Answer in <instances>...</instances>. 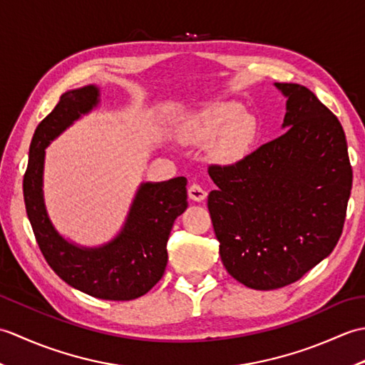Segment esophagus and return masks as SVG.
<instances>
[{
  "label": "esophagus",
  "mask_w": 365,
  "mask_h": 365,
  "mask_svg": "<svg viewBox=\"0 0 365 365\" xmlns=\"http://www.w3.org/2000/svg\"><path fill=\"white\" fill-rule=\"evenodd\" d=\"M188 196H190V199L196 200V202H202V200L207 197V191L200 187V185L192 183L188 188Z\"/></svg>",
  "instance_id": "34e87169"
}]
</instances>
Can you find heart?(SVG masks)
Listing matches in <instances>:
<instances>
[{"instance_id":"heart-1","label":"heart","mask_w":365,"mask_h":365,"mask_svg":"<svg viewBox=\"0 0 365 365\" xmlns=\"http://www.w3.org/2000/svg\"><path fill=\"white\" fill-rule=\"evenodd\" d=\"M180 139L190 144L213 141L216 157L222 161H237L250 150L257 136V120L245 113L243 106L232 102L208 105L191 114L178 130Z\"/></svg>"}]
</instances>
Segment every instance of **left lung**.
<instances>
[{
	"instance_id": "1",
	"label": "left lung",
	"mask_w": 365,
	"mask_h": 365,
	"mask_svg": "<svg viewBox=\"0 0 365 365\" xmlns=\"http://www.w3.org/2000/svg\"><path fill=\"white\" fill-rule=\"evenodd\" d=\"M287 97L285 133L234 165L208 168V212L227 273L255 290L289 285L334 250L353 170L344 128L312 91L274 83Z\"/></svg>"
}]
</instances>
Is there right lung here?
Instances as JSON below:
<instances>
[{
	"instance_id": "1",
	"label": "right lung",
	"mask_w": 365,
	"mask_h": 365,
	"mask_svg": "<svg viewBox=\"0 0 365 365\" xmlns=\"http://www.w3.org/2000/svg\"><path fill=\"white\" fill-rule=\"evenodd\" d=\"M98 102L100 91L94 84L61 96L54 110L34 131L23 177V196L36 242L54 273L91 297L130 301L145 294L165 274L170 229L188 207L187 178L141 183L125 224L110 243L84 247L61 237L43 202L45 147Z\"/></svg>"
}]
</instances>
